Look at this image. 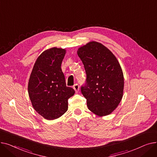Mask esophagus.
<instances>
[{
    "instance_id": "esophagus-1",
    "label": "esophagus",
    "mask_w": 157,
    "mask_h": 157,
    "mask_svg": "<svg viewBox=\"0 0 157 157\" xmlns=\"http://www.w3.org/2000/svg\"><path fill=\"white\" fill-rule=\"evenodd\" d=\"M73 88L74 89V90H75L76 92H78L79 91V86L78 84L76 83V84H75V85L73 86Z\"/></svg>"
}]
</instances>
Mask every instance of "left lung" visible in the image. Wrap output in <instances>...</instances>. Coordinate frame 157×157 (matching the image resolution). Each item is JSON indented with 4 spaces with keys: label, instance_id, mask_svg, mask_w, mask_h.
Segmentation results:
<instances>
[{
    "label": "left lung",
    "instance_id": "8db88e82",
    "mask_svg": "<svg viewBox=\"0 0 157 157\" xmlns=\"http://www.w3.org/2000/svg\"><path fill=\"white\" fill-rule=\"evenodd\" d=\"M77 53L86 74L81 91L88 109L100 117L111 114L120 104L124 87L123 71L116 56L95 41L79 48Z\"/></svg>",
    "mask_w": 157,
    "mask_h": 157
}]
</instances>
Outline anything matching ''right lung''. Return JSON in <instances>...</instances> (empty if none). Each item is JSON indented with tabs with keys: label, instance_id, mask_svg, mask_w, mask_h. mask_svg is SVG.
Listing matches in <instances>:
<instances>
[{
	"label": "right lung",
	"instance_id": "add662e5",
	"mask_svg": "<svg viewBox=\"0 0 157 157\" xmlns=\"http://www.w3.org/2000/svg\"><path fill=\"white\" fill-rule=\"evenodd\" d=\"M65 49L52 48L41 53L29 81L28 92L33 108L46 120L59 118L68 109V99L75 91L66 86L61 64Z\"/></svg>",
	"mask_w": 157,
	"mask_h": 157
}]
</instances>
